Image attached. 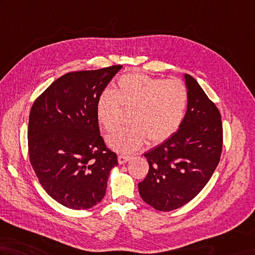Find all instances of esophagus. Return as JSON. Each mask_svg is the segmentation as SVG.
<instances>
[{"mask_svg": "<svg viewBox=\"0 0 255 255\" xmlns=\"http://www.w3.org/2000/svg\"><path fill=\"white\" fill-rule=\"evenodd\" d=\"M131 158V156H128V155H118V163L120 164H125L127 163L129 159Z\"/></svg>", "mask_w": 255, "mask_h": 255, "instance_id": "34e87169", "label": "esophagus"}]
</instances>
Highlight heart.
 Returning a JSON list of instances; mask_svg holds the SVG:
<instances>
[{
  "label": "heart",
  "mask_w": 255,
  "mask_h": 255,
  "mask_svg": "<svg viewBox=\"0 0 255 255\" xmlns=\"http://www.w3.org/2000/svg\"><path fill=\"white\" fill-rule=\"evenodd\" d=\"M187 103V88L180 80L133 73L122 76L114 92H101L96 110L99 123L111 131L120 122L122 109H130V125L116 129L106 138L113 150L130 153L147 137L153 143L173 137L185 118Z\"/></svg>",
  "instance_id": "1"
}]
</instances>
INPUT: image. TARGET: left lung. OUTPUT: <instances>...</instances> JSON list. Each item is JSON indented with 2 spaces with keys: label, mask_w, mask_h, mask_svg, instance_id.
<instances>
[{
  "label": "left lung",
  "mask_w": 255,
  "mask_h": 255,
  "mask_svg": "<svg viewBox=\"0 0 255 255\" xmlns=\"http://www.w3.org/2000/svg\"><path fill=\"white\" fill-rule=\"evenodd\" d=\"M188 105L173 137L144 153L149 173L138 188L142 200L157 211L187 204L209 182L223 147L221 113L192 76L185 75Z\"/></svg>",
  "instance_id": "left-lung-1"
}]
</instances>
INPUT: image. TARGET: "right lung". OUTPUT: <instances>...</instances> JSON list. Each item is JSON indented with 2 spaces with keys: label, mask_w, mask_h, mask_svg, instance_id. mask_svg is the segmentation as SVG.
<instances>
[{
  "label": "right lung",
  "mask_w": 255,
  "mask_h": 255,
  "mask_svg": "<svg viewBox=\"0 0 255 255\" xmlns=\"http://www.w3.org/2000/svg\"><path fill=\"white\" fill-rule=\"evenodd\" d=\"M123 66L65 74L37 98L29 115L31 166L46 193L73 210L103 199L116 153L100 135L97 101Z\"/></svg>",
  "instance_id": "right-lung-1"
}]
</instances>
